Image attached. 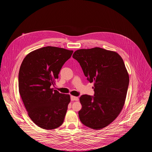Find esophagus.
<instances>
[{
	"label": "esophagus",
	"instance_id": "34e87169",
	"mask_svg": "<svg viewBox=\"0 0 152 152\" xmlns=\"http://www.w3.org/2000/svg\"><path fill=\"white\" fill-rule=\"evenodd\" d=\"M71 101H78L79 98L78 97L74 96H71Z\"/></svg>",
	"mask_w": 152,
	"mask_h": 152
}]
</instances>
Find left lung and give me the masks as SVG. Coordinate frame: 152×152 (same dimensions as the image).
<instances>
[{
  "instance_id": "8db88e82",
  "label": "left lung",
  "mask_w": 152,
  "mask_h": 152,
  "mask_svg": "<svg viewBox=\"0 0 152 152\" xmlns=\"http://www.w3.org/2000/svg\"><path fill=\"white\" fill-rule=\"evenodd\" d=\"M72 57L94 86V96L80 98V119L91 129H102L117 118L125 104L129 77L123 59L117 53L99 47L78 50Z\"/></svg>"
}]
</instances>
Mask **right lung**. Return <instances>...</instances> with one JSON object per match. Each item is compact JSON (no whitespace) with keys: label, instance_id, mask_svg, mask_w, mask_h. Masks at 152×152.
I'll list each match as a JSON object with an SVG mask.
<instances>
[{"label":"right lung","instance_id":"obj_1","mask_svg":"<svg viewBox=\"0 0 152 152\" xmlns=\"http://www.w3.org/2000/svg\"><path fill=\"white\" fill-rule=\"evenodd\" d=\"M72 50L47 46L26 56L19 72V90L32 121L44 129L60 126L70 102V96L51 88Z\"/></svg>","mask_w":152,"mask_h":152}]
</instances>
